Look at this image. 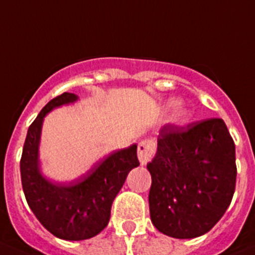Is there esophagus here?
<instances>
[{
	"label": "esophagus",
	"mask_w": 255,
	"mask_h": 255,
	"mask_svg": "<svg viewBox=\"0 0 255 255\" xmlns=\"http://www.w3.org/2000/svg\"><path fill=\"white\" fill-rule=\"evenodd\" d=\"M154 154H155V149H154V144L151 143L150 140H143L139 144L137 156H139V160L141 163V165H145L146 163L150 162Z\"/></svg>",
	"instance_id": "obj_1"
}]
</instances>
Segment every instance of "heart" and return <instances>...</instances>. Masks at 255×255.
I'll list each match as a JSON object with an SVG mask.
<instances>
[{"label": "heart", "instance_id": "1", "mask_svg": "<svg viewBox=\"0 0 255 255\" xmlns=\"http://www.w3.org/2000/svg\"><path fill=\"white\" fill-rule=\"evenodd\" d=\"M169 105H170V106H174V110H173V118L174 119L182 118V116L186 114V111H184L183 106H182L181 104H176L174 101H172Z\"/></svg>", "mask_w": 255, "mask_h": 255}]
</instances>
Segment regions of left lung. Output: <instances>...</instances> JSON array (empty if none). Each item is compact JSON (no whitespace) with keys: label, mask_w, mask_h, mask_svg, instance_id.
I'll list each match as a JSON object with an SVG mask.
<instances>
[{"label":"left lung","mask_w":255,"mask_h":255,"mask_svg":"<svg viewBox=\"0 0 255 255\" xmlns=\"http://www.w3.org/2000/svg\"><path fill=\"white\" fill-rule=\"evenodd\" d=\"M149 210L153 225L177 239L206 234L223 218L237 183L235 144L223 119L159 130Z\"/></svg>","instance_id":"8db88e82"}]
</instances>
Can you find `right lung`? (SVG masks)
Returning a JSON list of instances; mask_svg holds the SVG:
<instances>
[{"label":"right lung","instance_id":"add662e5","mask_svg":"<svg viewBox=\"0 0 255 255\" xmlns=\"http://www.w3.org/2000/svg\"><path fill=\"white\" fill-rule=\"evenodd\" d=\"M77 100L64 92L44 106L27 130L20 160L21 183L30 209L41 225L64 240H85L107 226L112 202L132 168L140 164L136 145L110 154L87 174L69 184H53L39 172L37 146L44 116Z\"/></svg>","mask_w":255,"mask_h":255}]
</instances>
